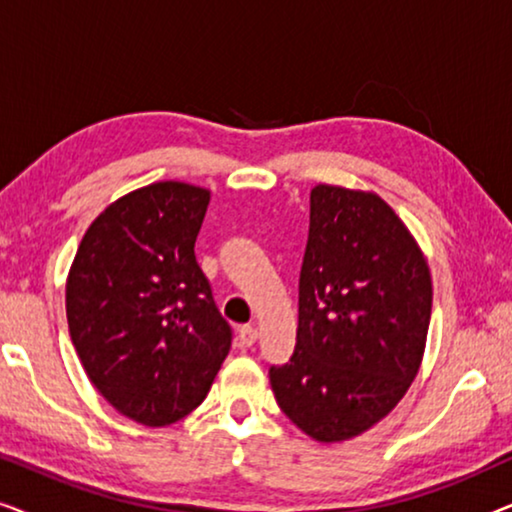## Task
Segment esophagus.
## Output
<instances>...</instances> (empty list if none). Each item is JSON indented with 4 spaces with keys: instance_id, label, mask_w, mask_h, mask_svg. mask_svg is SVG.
I'll use <instances>...</instances> for the list:
<instances>
[{
    "instance_id": "34e87169",
    "label": "esophagus",
    "mask_w": 512,
    "mask_h": 512,
    "mask_svg": "<svg viewBox=\"0 0 512 512\" xmlns=\"http://www.w3.org/2000/svg\"><path fill=\"white\" fill-rule=\"evenodd\" d=\"M237 340H240L242 347H251L258 340V331L254 326H242L240 331H237Z\"/></svg>"
}]
</instances>
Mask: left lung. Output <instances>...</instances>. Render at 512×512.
<instances>
[{
	"label": "left lung",
	"mask_w": 512,
	"mask_h": 512,
	"mask_svg": "<svg viewBox=\"0 0 512 512\" xmlns=\"http://www.w3.org/2000/svg\"><path fill=\"white\" fill-rule=\"evenodd\" d=\"M431 300L429 263L380 195L314 186L296 349L270 368L284 415L319 443L387 417L422 366Z\"/></svg>",
	"instance_id": "1"
}]
</instances>
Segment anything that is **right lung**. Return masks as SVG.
Wrapping results in <instances>:
<instances>
[{
    "mask_svg": "<svg viewBox=\"0 0 512 512\" xmlns=\"http://www.w3.org/2000/svg\"><path fill=\"white\" fill-rule=\"evenodd\" d=\"M207 188L156 181L104 209L67 277V324L95 389L144 426L205 401L230 352L228 321L195 261Z\"/></svg>",
    "mask_w": 512,
    "mask_h": 512,
    "instance_id": "add662e5",
    "label": "right lung"
}]
</instances>
